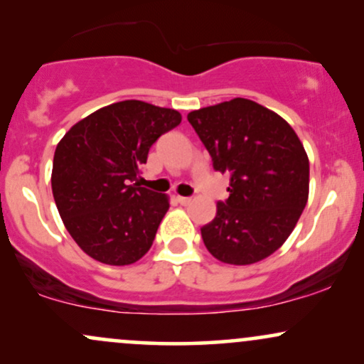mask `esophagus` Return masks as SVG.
<instances>
[{
	"label": "esophagus",
	"mask_w": 364,
	"mask_h": 364,
	"mask_svg": "<svg viewBox=\"0 0 364 364\" xmlns=\"http://www.w3.org/2000/svg\"><path fill=\"white\" fill-rule=\"evenodd\" d=\"M176 200H178L179 203H181V205H190V203H191L190 196H178Z\"/></svg>",
	"instance_id": "34e87169"
}]
</instances>
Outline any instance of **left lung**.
I'll list each match as a JSON object with an SVG mask.
<instances>
[{"label":"left lung","instance_id":"8db88e82","mask_svg":"<svg viewBox=\"0 0 364 364\" xmlns=\"http://www.w3.org/2000/svg\"><path fill=\"white\" fill-rule=\"evenodd\" d=\"M188 121L214 169L231 176L228 200L202 228L203 243L231 265L263 260L281 248L306 207L310 162L303 144L286 119L243 97L191 111Z\"/></svg>","mask_w":364,"mask_h":364}]
</instances>
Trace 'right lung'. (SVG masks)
Returning <instances> with one entry per match:
<instances>
[{"instance_id": "right-lung-1", "label": "right lung", "mask_w": 364, "mask_h": 364, "mask_svg": "<svg viewBox=\"0 0 364 364\" xmlns=\"http://www.w3.org/2000/svg\"><path fill=\"white\" fill-rule=\"evenodd\" d=\"M181 114L141 101L97 109L66 132L51 186L63 224L80 248L106 265H129L154 243L168 195L136 183L149 150Z\"/></svg>"}]
</instances>
